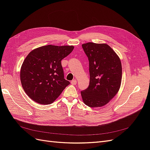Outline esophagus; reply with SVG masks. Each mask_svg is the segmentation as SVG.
Listing matches in <instances>:
<instances>
[{
  "label": "esophagus",
  "mask_w": 150,
  "mask_h": 150,
  "mask_svg": "<svg viewBox=\"0 0 150 150\" xmlns=\"http://www.w3.org/2000/svg\"><path fill=\"white\" fill-rule=\"evenodd\" d=\"M71 84H72V85H76V83H77V81H76V79H73L72 81H71Z\"/></svg>",
  "instance_id": "34e87169"
}]
</instances>
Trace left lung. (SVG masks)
Returning a JSON list of instances; mask_svg holds the SVG:
<instances>
[{"label": "left lung", "instance_id": "8db88e82", "mask_svg": "<svg viewBox=\"0 0 150 150\" xmlns=\"http://www.w3.org/2000/svg\"><path fill=\"white\" fill-rule=\"evenodd\" d=\"M89 60L90 81L81 92L84 103L91 107L106 104L118 92L122 67L119 57L106 44L88 42L82 45Z\"/></svg>", "mask_w": 150, "mask_h": 150}]
</instances>
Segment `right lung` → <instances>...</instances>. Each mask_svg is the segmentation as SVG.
<instances>
[{
	"mask_svg": "<svg viewBox=\"0 0 150 150\" xmlns=\"http://www.w3.org/2000/svg\"><path fill=\"white\" fill-rule=\"evenodd\" d=\"M71 46L47 45L32 51L21 69V81L27 95L35 102L50 104L69 81L64 79L61 60L72 51Z\"/></svg>",
	"mask_w": 150,
	"mask_h": 150,
	"instance_id": "1",
	"label": "right lung"
}]
</instances>
